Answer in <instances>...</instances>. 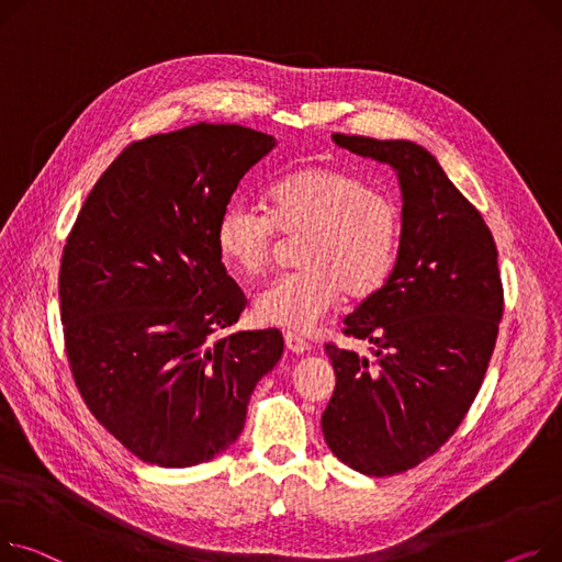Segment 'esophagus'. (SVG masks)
Returning <instances> with one entry per match:
<instances>
[{"mask_svg": "<svg viewBox=\"0 0 562 562\" xmlns=\"http://www.w3.org/2000/svg\"><path fill=\"white\" fill-rule=\"evenodd\" d=\"M284 344H286V350L293 352V355H305V352L312 350V346L303 339L301 334H295V331L284 334Z\"/></svg>", "mask_w": 562, "mask_h": 562, "instance_id": "34e87169", "label": "esophagus"}]
</instances>
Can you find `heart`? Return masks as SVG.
<instances>
[{"instance_id": "heart-1", "label": "heart", "mask_w": 562, "mask_h": 562, "mask_svg": "<svg viewBox=\"0 0 562 562\" xmlns=\"http://www.w3.org/2000/svg\"><path fill=\"white\" fill-rule=\"evenodd\" d=\"M278 235L303 237L297 246L303 271L261 289L252 314L259 323L307 331L341 303L344 293L359 301L389 280L400 252L402 210L359 173L312 165L276 180L267 210L248 201L226 205L216 221L214 246L223 265L252 278L269 271Z\"/></svg>"}]
</instances>
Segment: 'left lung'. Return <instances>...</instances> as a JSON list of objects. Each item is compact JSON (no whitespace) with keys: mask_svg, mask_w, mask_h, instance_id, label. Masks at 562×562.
Returning a JSON list of instances; mask_svg holds the SVG:
<instances>
[{"mask_svg":"<svg viewBox=\"0 0 562 562\" xmlns=\"http://www.w3.org/2000/svg\"><path fill=\"white\" fill-rule=\"evenodd\" d=\"M331 137L397 171L402 239L384 286L344 321L346 336L375 346L372 357L325 346L336 386L321 427L348 468L393 476L438 452L481 389L504 316L497 246L479 210L423 146Z\"/></svg>","mask_w":562,"mask_h":562,"instance_id":"8db88e82","label":"left lung"}]
</instances>
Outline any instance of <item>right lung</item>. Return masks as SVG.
Masks as SVG:
<instances>
[{
	"label": "right lung",
	"mask_w": 562,
	"mask_h": 562,
	"mask_svg": "<svg viewBox=\"0 0 562 562\" xmlns=\"http://www.w3.org/2000/svg\"><path fill=\"white\" fill-rule=\"evenodd\" d=\"M273 146L237 124L137 139L67 235L58 295L74 382L146 463L192 468L228 450L255 384L282 357L278 329L216 336L246 307L216 252V221Z\"/></svg>",
	"instance_id": "1"
}]
</instances>
